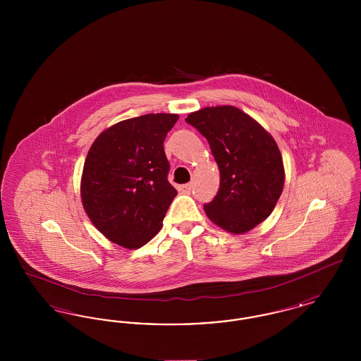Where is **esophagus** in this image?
<instances>
[{
    "mask_svg": "<svg viewBox=\"0 0 361 361\" xmlns=\"http://www.w3.org/2000/svg\"><path fill=\"white\" fill-rule=\"evenodd\" d=\"M178 190H180L181 193H190V190H192V184H184V185H180V187H178Z\"/></svg>",
    "mask_w": 361,
    "mask_h": 361,
    "instance_id": "1",
    "label": "esophagus"
}]
</instances>
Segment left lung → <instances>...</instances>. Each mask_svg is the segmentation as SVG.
I'll return each mask as SVG.
<instances>
[{
  "label": "left lung",
  "instance_id": "obj_1",
  "mask_svg": "<svg viewBox=\"0 0 361 361\" xmlns=\"http://www.w3.org/2000/svg\"><path fill=\"white\" fill-rule=\"evenodd\" d=\"M185 121L209 143L221 183L207 216L233 234L264 222L284 187V166L275 139L257 121L233 105L207 106Z\"/></svg>",
  "mask_w": 361,
  "mask_h": 361
}]
</instances>
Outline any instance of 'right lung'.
Instances as JSON below:
<instances>
[{
    "mask_svg": "<svg viewBox=\"0 0 361 361\" xmlns=\"http://www.w3.org/2000/svg\"><path fill=\"white\" fill-rule=\"evenodd\" d=\"M176 114H149L119 121L90 146L81 177L89 219L127 249L146 245L161 230L177 190L168 181L164 140Z\"/></svg>",
    "mask_w": 361,
    "mask_h": 361,
    "instance_id": "obj_1",
    "label": "right lung"
}]
</instances>
